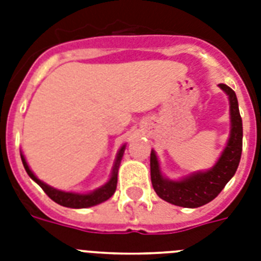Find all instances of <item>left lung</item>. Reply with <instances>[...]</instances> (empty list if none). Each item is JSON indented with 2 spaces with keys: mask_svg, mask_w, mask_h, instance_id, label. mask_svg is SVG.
<instances>
[{
  "mask_svg": "<svg viewBox=\"0 0 261 261\" xmlns=\"http://www.w3.org/2000/svg\"><path fill=\"white\" fill-rule=\"evenodd\" d=\"M218 87L229 98L230 134L226 146L223 147L219 159L210 169L194 172L178 180H172L165 177L161 172L155 151L151 150L150 153V176L153 188L160 198L174 206L196 208L211 202L225 188L239 168L243 151V120L240 116L239 101L231 88L225 84H219Z\"/></svg>",
  "mask_w": 261,
  "mask_h": 261,
  "instance_id": "8db88e82",
  "label": "left lung"
}]
</instances>
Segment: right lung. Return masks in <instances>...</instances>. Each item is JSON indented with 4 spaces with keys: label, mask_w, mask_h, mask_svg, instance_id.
<instances>
[{
    "label": "right lung",
    "mask_w": 261,
    "mask_h": 261,
    "mask_svg": "<svg viewBox=\"0 0 261 261\" xmlns=\"http://www.w3.org/2000/svg\"><path fill=\"white\" fill-rule=\"evenodd\" d=\"M124 150H126V145H123V146L119 149L108 181H107L104 186L98 187V188L90 191V192H87V194L71 192V191L67 192V191L58 190V188H54V187L48 186V184H46V182L42 181V180H39V178L35 176L34 172L31 171L30 165L27 164V160L22 153L21 161L24 168H25L27 173H28V176H30L36 184H39V186L42 187L43 191H44L55 203H58V204H61V206L63 207H70V208H88V207L96 206V204H100V203L106 202V200H108V199L115 194V191H116V184H118L119 165H120L122 157L123 154H124Z\"/></svg>",
    "instance_id": "add662e5"
}]
</instances>
